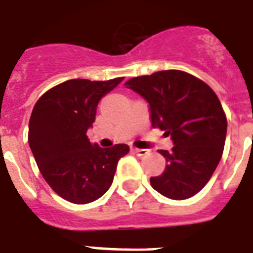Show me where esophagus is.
I'll return each mask as SVG.
<instances>
[{
	"label": "esophagus",
	"instance_id": "1",
	"mask_svg": "<svg viewBox=\"0 0 253 253\" xmlns=\"http://www.w3.org/2000/svg\"><path fill=\"white\" fill-rule=\"evenodd\" d=\"M132 151L136 153L137 156H145L148 153V149H140V148H132Z\"/></svg>",
	"mask_w": 253,
	"mask_h": 253
}]
</instances>
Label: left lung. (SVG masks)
<instances>
[{
  "instance_id": "8db88e82",
  "label": "left lung",
  "mask_w": 253,
  "mask_h": 253,
  "mask_svg": "<svg viewBox=\"0 0 253 253\" xmlns=\"http://www.w3.org/2000/svg\"><path fill=\"white\" fill-rule=\"evenodd\" d=\"M125 85L149 104L152 126L173 141L172 151H160L167 167L151 185L172 200L196 195L217 168L225 144L227 117L216 93L181 70L133 77Z\"/></svg>"
}]
</instances>
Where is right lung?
I'll list each match as a JSON object with an SVG mask.
<instances>
[{
  "instance_id": "obj_1",
  "label": "right lung",
  "mask_w": 253,
  "mask_h": 253,
  "mask_svg": "<svg viewBox=\"0 0 253 253\" xmlns=\"http://www.w3.org/2000/svg\"><path fill=\"white\" fill-rule=\"evenodd\" d=\"M123 81L68 80L39 98L29 121V147L50 188L75 204H88L105 193L126 144L100 148L86 132L100 100Z\"/></svg>"
}]
</instances>
